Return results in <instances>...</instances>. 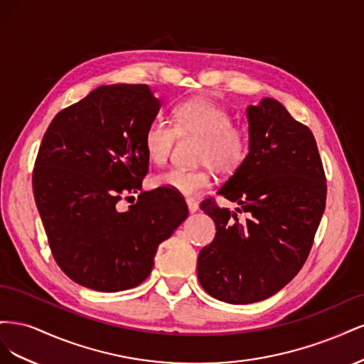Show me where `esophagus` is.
Segmentation results:
<instances>
[{"label":"esophagus","instance_id":"esophagus-1","mask_svg":"<svg viewBox=\"0 0 364 364\" xmlns=\"http://www.w3.org/2000/svg\"><path fill=\"white\" fill-rule=\"evenodd\" d=\"M186 205H188L190 213H196L199 209V203H197L194 199H186Z\"/></svg>","mask_w":364,"mask_h":364}]
</instances>
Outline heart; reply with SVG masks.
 <instances>
[{"label":"heart","instance_id":"b5f03b06","mask_svg":"<svg viewBox=\"0 0 364 364\" xmlns=\"http://www.w3.org/2000/svg\"><path fill=\"white\" fill-rule=\"evenodd\" d=\"M200 138L197 162L200 168H170L158 174L153 183L183 196H197L214 182V171L232 174L245 164L250 141L247 132L232 123V115L222 105L205 97L186 98L173 107V124L153 118L142 135V147L150 162H167L176 138Z\"/></svg>","mask_w":364,"mask_h":364}]
</instances>
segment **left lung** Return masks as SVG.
<instances>
[{"label":"left lung","mask_w":364,"mask_h":364,"mask_svg":"<svg viewBox=\"0 0 364 364\" xmlns=\"http://www.w3.org/2000/svg\"><path fill=\"white\" fill-rule=\"evenodd\" d=\"M250 149L218 194L240 205L246 220L218 206L200 209L215 237L197 258L203 290L228 304H252L278 293L302 269L326 203V178L311 130L273 98L249 106Z\"/></svg>","instance_id":"left-lung-1"}]
</instances>
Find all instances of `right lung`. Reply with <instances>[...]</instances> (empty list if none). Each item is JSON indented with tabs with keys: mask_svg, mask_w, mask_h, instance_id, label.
Instances as JSON below:
<instances>
[{
	"mask_svg": "<svg viewBox=\"0 0 364 364\" xmlns=\"http://www.w3.org/2000/svg\"><path fill=\"white\" fill-rule=\"evenodd\" d=\"M161 102L146 85H106L53 118L33 168V194L54 261L74 282L123 291L144 281L159 245L188 217L170 188L141 191L142 135ZM139 193L121 213L116 205Z\"/></svg>",
	"mask_w": 364,
	"mask_h": 364,
	"instance_id": "add662e5",
	"label": "right lung"
}]
</instances>
